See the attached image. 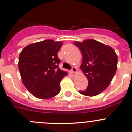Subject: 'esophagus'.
Returning a JSON list of instances; mask_svg holds the SVG:
<instances>
[{
	"label": "esophagus",
	"instance_id": "34e87169",
	"mask_svg": "<svg viewBox=\"0 0 132 132\" xmlns=\"http://www.w3.org/2000/svg\"><path fill=\"white\" fill-rule=\"evenodd\" d=\"M71 72H72V73H76V72H77V68L75 67V66H73V67H72V70H71Z\"/></svg>",
	"mask_w": 132,
	"mask_h": 132
}]
</instances>
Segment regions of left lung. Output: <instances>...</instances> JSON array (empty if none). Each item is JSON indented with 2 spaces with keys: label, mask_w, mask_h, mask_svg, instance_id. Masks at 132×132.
Returning <instances> with one entry per match:
<instances>
[{
  "label": "left lung",
  "mask_w": 132,
  "mask_h": 132,
  "mask_svg": "<svg viewBox=\"0 0 132 132\" xmlns=\"http://www.w3.org/2000/svg\"><path fill=\"white\" fill-rule=\"evenodd\" d=\"M74 44L83 55L80 68L88 81L87 88L79 92L88 96L98 95L109 86L116 73L117 55L112 47L92 39Z\"/></svg>",
  "instance_id": "1"
}]
</instances>
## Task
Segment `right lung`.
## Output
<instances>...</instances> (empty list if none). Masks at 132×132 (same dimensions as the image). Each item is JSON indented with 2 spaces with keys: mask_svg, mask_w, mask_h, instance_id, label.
<instances>
[{
  "mask_svg": "<svg viewBox=\"0 0 132 132\" xmlns=\"http://www.w3.org/2000/svg\"><path fill=\"white\" fill-rule=\"evenodd\" d=\"M61 42L45 40L30 44L23 49L19 57V72L28 90L40 99H48L60 92V83L67 72L59 67L57 53Z\"/></svg>",
  "mask_w": 132,
  "mask_h": 132,
  "instance_id": "obj_1",
  "label": "right lung"
}]
</instances>
